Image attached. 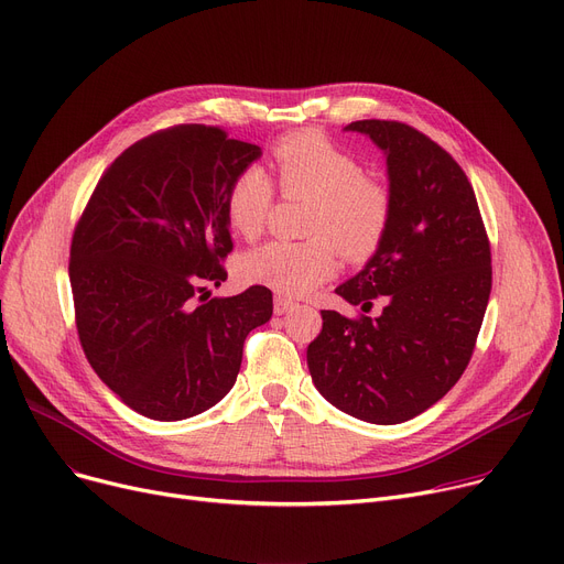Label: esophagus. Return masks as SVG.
<instances>
[{"instance_id":"1","label":"esophagus","mask_w":564,"mask_h":564,"mask_svg":"<svg viewBox=\"0 0 564 564\" xmlns=\"http://www.w3.org/2000/svg\"><path fill=\"white\" fill-rule=\"evenodd\" d=\"M294 306H297V302H292V300H288V297H281V294L274 300V313H276V315H285V313H290Z\"/></svg>"}]
</instances>
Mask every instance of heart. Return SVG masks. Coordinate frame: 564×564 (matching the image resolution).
I'll use <instances>...</instances> for the list:
<instances>
[{
  "label": "heart",
  "instance_id": "b5f03b06",
  "mask_svg": "<svg viewBox=\"0 0 564 564\" xmlns=\"http://www.w3.org/2000/svg\"><path fill=\"white\" fill-rule=\"evenodd\" d=\"M276 185L288 198L308 196L300 242L274 240L247 251L237 274L281 294H306L327 281L338 256L366 260L377 251L391 224V194L359 162L317 132L283 137L272 148ZM274 205V185L260 169L249 166L226 194L228 226L245 240L262 232Z\"/></svg>",
  "mask_w": 564,
  "mask_h": 564
}]
</instances>
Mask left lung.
Here are the masks:
<instances>
[{"label":"left lung","instance_id":"1","mask_svg":"<svg viewBox=\"0 0 564 564\" xmlns=\"http://www.w3.org/2000/svg\"><path fill=\"white\" fill-rule=\"evenodd\" d=\"M387 155L391 224L364 270L336 288L359 317L322 311L306 359L315 389L349 416L395 425L446 395L482 327L491 249L466 173L400 121H354ZM375 299L384 302L368 318Z\"/></svg>","mask_w":564,"mask_h":564}]
</instances>
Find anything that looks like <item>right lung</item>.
Returning <instances> with one entry per match:
<instances>
[{
  "label": "right lung",
  "mask_w": 564,
  "mask_h": 564,
  "mask_svg": "<svg viewBox=\"0 0 564 564\" xmlns=\"http://www.w3.org/2000/svg\"><path fill=\"white\" fill-rule=\"evenodd\" d=\"M260 148L213 126H173L132 143L75 226L70 288L88 364L130 409L183 421L215 406L242 366L272 292L210 297L232 251L226 194Z\"/></svg>",
  "instance_id": "1"
}]
</instances>
